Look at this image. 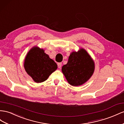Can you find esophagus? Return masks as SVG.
<instances>
[{
	"label": "esophagus",
	"mask_w": 124,
	"mask_h": 124,
	"mask_svg": "<svg viewBox=\"0 0 124 124\" xmlns=\"http://www.w3.org/2000/svg\"><path fill=\"white\" fill-rule=\"evenodd\" d=\"M57 65H58V67L59 68H61L62 67V63L61 62H59L57 63Z\"/></svg>",
	"instance_id": "34e87169"
}]
</instances>
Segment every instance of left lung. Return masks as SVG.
Wrapping results in <instances>:
<instances>
[{
    "label": "left lung",
    "instance_id": "obj_1",
    "mask_svg": "<svg viewBox=\"0 0 124 124\" xmlns=\"http://www.w3.org/2000/svg\"><path fill=\"white\" fill-rule=\"evenodd\" d=\"M94 62L85 49L70 54L67 63L62 71L68 82L72 86L84 84L91 78L94 71Z\"/></svg>",
    "mask_w": 124,
    "mask_h": 124
}]
</instances>
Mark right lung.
<instances>
[{
    "mask_svg": "<svg viewBox=\"0 0 124 124\" xmlns=\"http://www.w3.org/2000/svg\"><path fill=\"white\" fill-rule=\"evenodd\" d=\"M26 72L36 83L47 79L50 75L57 69V65L44 50L34 46L26 55L24 62Z\"/></svg>",
    "mask_w": 124,
    "mask_h": 124,
    "instance_id": "right-lung-1",
    "label": "right lung"
}]
</instances>
